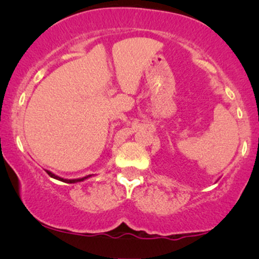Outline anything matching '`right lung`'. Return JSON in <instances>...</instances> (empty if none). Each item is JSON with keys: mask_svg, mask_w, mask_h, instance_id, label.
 I'll use <instances>...</instances> for the list:
<instances>
[{"mask_svg": "<svg viewBox=\"0 0 259 259\" xmlns=\"http://www.w3.org/2000/svg\"><path fill=\"white\" fill-rule=\"evenodd\" d=\"M46 173L49 174L50 177H51V178H53V179L59 180V181H63V183H67V184H75V183H80V181H84V180H86V179H89V178L94 177V174H90V175H86V177L78 178V179H64V178L58 177V175L53 174L52 171H50V170H46Z\"/></svg>", "mask_w": 259, "mask_h": 259, "instance_id": "1", "label": "right lung"}]
</instances>
